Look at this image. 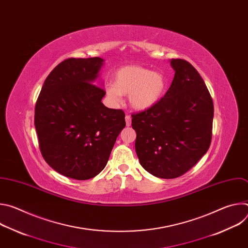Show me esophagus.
Listing matches in <instances>:
<instances>
[{"label": "esophagus", "instance_id": "obj_1", "mask_svg": "<svg viewBox=\"0 0 248 248\" xmlns=\"http://www.w3.org/2000/svg\"><path fill=\"white\" fill-rule=\"evenodd\" d=\"M125 123H126V125L129 126L131 125V117L129 115H126L125 116Z\"/></svg>", "mask_w": 248, "mask_h": 248}]
</instances>
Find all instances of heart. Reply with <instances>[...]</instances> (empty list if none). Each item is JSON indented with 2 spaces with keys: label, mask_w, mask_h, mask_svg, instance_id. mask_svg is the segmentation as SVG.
Masks as SVG:
<instances>
[{
  "label": "heart",
  "mask_w": 248,
  "mask_h": 248,
  "mask_svg": "<svg viewBox=\"0 0 248 248\" xmlns=\"http://www.w3.org/2000/svg\"><path fill=\"white\" fill-rule=\"evenodd\" d=\"M166 78L160 72L138 64L123 66L114 77V85L107 89L108 95L115 101L121 95H128L131 107L143 111L151 108L163 96Z\"/></svg>",
  "instance_id": "obj_1"
}]
</instances>
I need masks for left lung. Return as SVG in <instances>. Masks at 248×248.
Instances as JSON below:
<instances>
[{
    "instance_id": "obj_1",
    "label": "left lung",
    "mask_w": 248,
    "mask_h": 248,
    "mask_svg": "<svg viewBox=\"0 0 248 248\" xmlns=\"http://www.w3.org/2000/svg\"><path fill=\"white\" fill-rule=\"evenodd\" d=\"M172 82L151 108L132 114L135 150L140 165L161 179H175L189 170L208 151L214 105L194 66L171 59Z\"/></svg>"
}]
</instances>
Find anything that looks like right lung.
<instances>
[{
	"label": "right lung",
	"instance_id": "right-lung-1",
	"mask_svg": "<svg viewBox=\"0 0 248 248\" xmlns=\"http://www.w3.org/2000/svg\"><path fill=\"white\" fill-rule=\"evenodd\" d=\"M103 62L98 57L62 61L45 79L35 105L41 154L70 179L85 181L102 171L125 126L124 111L105 107L106 91L94 84Z\"/></svg>",
	"mask_w": 248,
	"mask_h": 248
}]
</instances>
